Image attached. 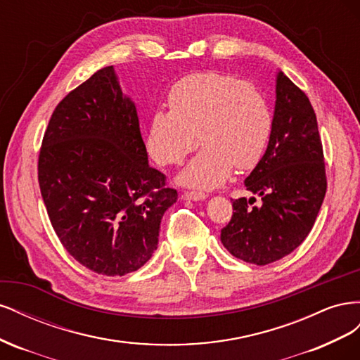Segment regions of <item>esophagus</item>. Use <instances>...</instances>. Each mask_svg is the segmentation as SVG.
I'll list each match as a JSON object with an SVG mask.
<instances>
[{
  "instance_id": "1",
  "label": "esophagus",
  "mask_w": 360,
  "mask_h": 360,
  "mask_svg": "<svg viewBox=\"0 0 360 360\" xmlns=\"http://www.w3.org/2000/svg\"><path fill=\"white\" fill-rule=\"evenodd\" d=\"M181 198L186 201H201L207 198V195L202 192H183Z\"/></svg>"
}]
</instances>
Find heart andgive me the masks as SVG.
Here are the masks:
<instances>
[{"label": "heart", "mask_w": 360, "mask_h": 360, "mask_svg": "<svg viewBox=\"0 0 360 360\" xmlns=\"http://www.w3.org/2000/svg\"><path fill=\"white\" fill-rule=\"evenodd\" d=\"M169 112L148 120L146 146L160 165H179L204 148L184 168L179 181L214 189L238 169H250L263 158L274 129L269 102L257 86L221 72L184 76L168 94Z\"/></svg>", "instance_id": "1"}]
</instances>
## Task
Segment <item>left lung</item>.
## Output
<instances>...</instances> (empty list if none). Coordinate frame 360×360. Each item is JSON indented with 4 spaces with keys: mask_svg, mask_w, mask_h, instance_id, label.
<instances>
[{
    "mask_svg": "<svg viewBox=\"0 0 360 360\" xmlns=\"http://www.w3.org/2000/svg\"><path fill=\"white\" fill-rule=\"evenodd\" d=\"M274 129L266 153L245 180L255 198L233 201L231 221L221 231L228 252L266 266L296 249L317 219L326 188L323 146L312 105L297 85L276 73Z\"/></svg>",
    "mask_w": 360,
    "mask_h": 360,
    "instance_id": "left-lung-1",
    "label": "left lung"
}]
</instances>
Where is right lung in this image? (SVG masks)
<instances>
[{
	"label": "right lung",
	"mask_w": 360,
	"mask_h": 360,
	"mask_svg": "<svg viewBox=\"0 0 360 360\" xmlns=\"http://www.w3.org/2000/svg\"><path fill=\"white\" fill-rule=\"evenodd\" d=\"M39 184L61 245L86 269L123 276L158 249L177 191L148 165L135 102L114 66L57 105L40 148Z\"/></svg>",
	"instance_id": "obj_1"
}]
</instances>
